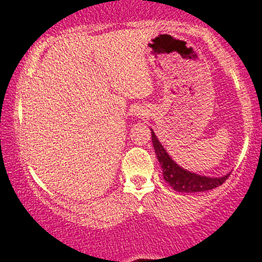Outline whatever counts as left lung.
<instances>
[{
  "instance_id": "obj_1",
  "label": "left lung",
  "mask_w": 262,
  "mask_h": 262,
  "mask_svg": "<svg viewBox=\"0 0 262 262\" xmlns=\"http://www.w3.org/2000/svg\"><path fill=\"white\" fill-rule=\"evenodd\" d=\"M151 142H153L154 150H156L158 161L160 163L161 169H163V176L165 182L169 183V186L172 187L176 192L181 193H195V192H205V190L214 189L216 187L221 186L226 180L228 179L227 175L221 177H210V176H202L195 172L181 167L179 164H176L172 160L163 144L160 143L158 137L151 130Z\"/></svg>"
}]
</instances>
